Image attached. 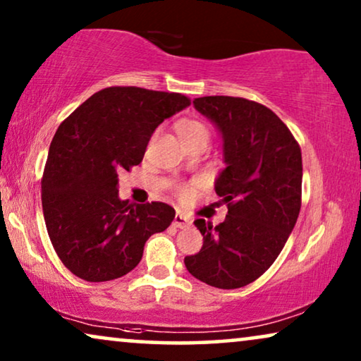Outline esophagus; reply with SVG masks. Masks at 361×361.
Masks as SVG:
<instances>
[{"instance_id": "obj_1", "label": "esophagus", "mask_w": 361, "mask_h": 361, "mask_svg": "<svg viewBox=\"0 0 361 361\" xmlns=\"http://www.w3.org/2000/svg\"><path fill=\"white\" fill-rule=\"evenodd\" d=\"M172 225H174L176 228H185V226L192 225V220L187 219L184 214H177L174 216V221H172Z\"/></svg>"}]
</instances>
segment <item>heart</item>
<instances>
[{
  "label": "heart",
  "mask_w": 361,
  "mask_h": 361,
  "mask_svg": "<svg viewBox=\"0 0 361 361\" xmlns=\"http://www.w3.org/2000/svg\"><path fill=\"white\" fill-rule=\"evenodd\" d=\"M177 135H179L180 141L184 145H190V142H209L210 140V130L209 126L205 125L202 120H197V118H182V120L177 121L176 125ZM177 192H179L180 199H187L192 194V187L190 185H177Z\"/></svg>",
  "instance_id": "obj_1"
}]
</instances>
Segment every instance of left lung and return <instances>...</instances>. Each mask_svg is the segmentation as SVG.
<instances>
[{"mask_svg": "<svg viewBox=\"0 0 361 361\" xmlns=\"http://www.w3.org/2000/svg\"><path fill=\"white\" fill-rule=\"evenodd\" d=\"M195 110L219 128L226 167L215 192L228 207L220 225L197 219L202 250L185 256L189 273L220 289L253 283L284 248L300 210L302 156L279 116L240 97H202Z\"/></svg>", "mask_w": 361, "mask_h": 361, "instance_id": "8db88e82", "label": "left lung"}]
</instances>
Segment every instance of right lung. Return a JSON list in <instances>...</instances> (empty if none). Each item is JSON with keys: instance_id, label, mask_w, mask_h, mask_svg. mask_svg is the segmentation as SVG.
Masks as SVG:
<instances>
[{"instance_id": "1", "label": "right lung", "mask_w": 361, "mask_h": 361, "mask_svg": "<svg viewBox=\"0 0 361 361\" xmlns=\"http://www.w3.org/2000/svg\"><path fill=\"white\" fill-rule=\"evenodd\" d=\"M190 105L180 93L108 87L83 102L52 137L42 176L49 238L66 268L90 283L135 269L151 235L176 210L162 202L130 204L118 176L142 161L152 133Z\"/></svg>"}]
</instances>
